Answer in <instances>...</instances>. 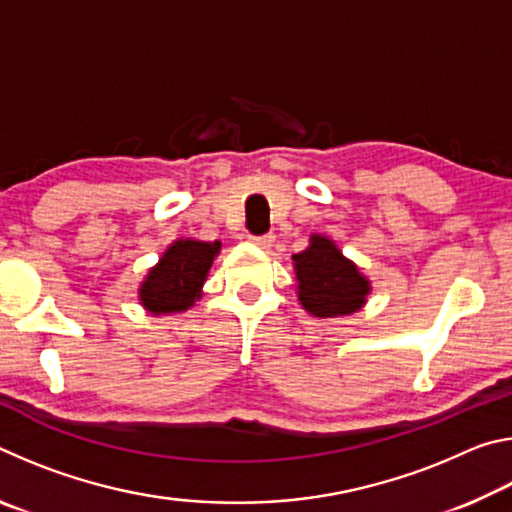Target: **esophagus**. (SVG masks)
I'll return each mask as SVG.
<instances>
[{"instance_id":"esophagus-1","label":"esophagus","mask_w":512,"mask_h":512,"mask_svg":"<svg viewBox=\"0 0 512 512\" xmlns=\"http://www.w3.org/2000/svg\"><path fill=\"white\" fill-rule=\"evenodd\" d=\"M273 241H275V235H262V237H250V244H255L257 248H262V250H268L273 246Z\"/></svg>"}]
</instances>
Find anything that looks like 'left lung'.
Masks as SVG:
<instances>
[{
	"label": "left lung",
	"instance_id": "1",
	"mask_svg": "<svg viewBox=\"0 0 512 512\" xmlns=\"http://www.w3.org/2000/svg\"><path fill=\"white\" fill-rule=\"evenodd\" d=\"M298 277V300L309 314L332 318L354 314L370 291L366 277L325 237L314 235L311 246L293 255Z\"/></svg>",
	"mask_w": 512,
	"mask_h": 512
}]
</instances>
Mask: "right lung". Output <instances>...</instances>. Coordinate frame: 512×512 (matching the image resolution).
Wrapping results in <instances>:
<instances>
[{
  "mask_svg": "<svg viewBox=\"0 0 512 512\" xmlns=\"http://www.w3.org/2000/svg\"><path fill=\"white\" fill-rule=\"evenodd\" d=\"M219 248V241L203 244L192 239H180L169 246L160 264L151 268L142 284V305L151 314H171L192 307L194 300L201 296V287Z\"/></svg>",
  "mask_w": 512,
  "mask_h": 512,
  "instance_id": "right-lung-1",
  "label": "right lung"
}]
</instances>
